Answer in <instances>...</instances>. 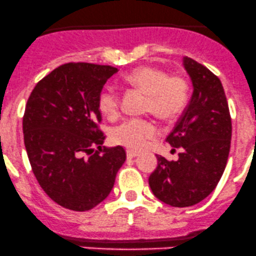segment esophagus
<instances>
[{
  "label": "esophagus",
  "mask_w": 256,
  "mask_h": 256,
  "mask_svg": "<svg viewBox=\"0 0 256 256\" xmlns=\"http://www.w3.org/2000/svg\"><path fill=\"white\" fill-rule=\"evenodd\" d=\"M138 155H139L138 151L132 150V149H127V158H136V156H138Z\"/></svg>",
  "instance_id": "obj_1"
}]
</instances>
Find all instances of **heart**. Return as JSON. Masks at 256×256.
Here are the masks:
<instances>
[{
	"mask_svg": "<svg viewBox=\"0 0 256 256\" xmlns=\"http://www.w3.org/2000/svg\"><path fill=\"white\" fill-rule=\"evenodd\" d=\"M124 83L138 88L148 95V110L161 120L177 117L188 100V85L182 76H170L162 68L142 66L126 74ZM98 108L107 117H114L120 111V96L116 89L106 85L98 95ZM156 134V127L151 120L130 118L114 129V142L129 149L139 150Z\"/></svg>",
	"mask_w": 256,
	"mask_h": 256,
	"instance_id": "1",
	"label": "heart"
}]
</instances>
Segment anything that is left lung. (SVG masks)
Returning a JSON list of instances; mask_svg holds the SVG:
<instances>
[{"mask_svg":"<svg viewBox=\"0 0 256 256\" xmlns=\"http://www.w3.org/2000/svg\"><path fill=\"white\" fill-rule=\"evenodd\" d=\"M193 92L182 117L166 138L180 149L177 161L158 158L150 174L152 194L173 208L193 206L212 193L224 174L232 136L230 108L221 80L189 57L183 58Z\"/></svg>","mask_w":256,"mask_h":256,"instance_id":"left-lung-1","label":"left lung"}]
</instances>
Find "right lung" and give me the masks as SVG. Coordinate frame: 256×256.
I'll use <instances>...</instances> for the list:
<instances>
[{
  "mask_svg": "<svg viewBox=\"0 0 256 256\" xmlns=\"http://www.w3.org/2000/svg\"><path fill=\"white\" fill-rule=\"evenodd\" d=\"M117 68L66 63L35 85L23 117L24 144L40 186L58 205L92 210L108 196L126 161L106 148L98 95Z\"/></svg>",
  "mask_w": 256,
  "mask_h": 256,
  "instance_id": "add662e5",
  "label": "right lung"
}]
</instances>
